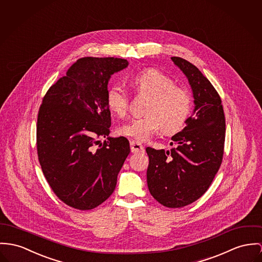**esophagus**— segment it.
<instances>
[{
  "label": "esophagus",
  "mask_w": 262,
  "mask_h": 262,
  "mask_svg": "<svg viewBox=\"0 0 262 262\" xmlns=\"http://www.w3.org/2000/svg\"><path fill=\"white\" fill-rule=\"evenodd\" d=\"M130 149H132V152L134 154H137V152H141L143 151V145L141 144L140 141H130Z\"/></svg>",
  "instance_id": "1"
}]
</instances>
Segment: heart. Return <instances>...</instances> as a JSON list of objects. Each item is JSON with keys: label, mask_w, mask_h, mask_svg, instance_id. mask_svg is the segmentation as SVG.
<instances>
[{"label": "heart", "mask_w": 262, "mask_h": 262, "mask_svg": "<svg viewBox=\"0 0 262 262\" xmlns=\"http://www.w3.org/2000/svg\"><path fill=\"white\" fill-rule=\"evenodd\" d=\"M130 84L142 96L150 100L145 114L147 116L133 119L121 124L120 135L138 141H146L162 128L165 134H171L182 127L192 106L189 92L155 69H147L130 78ZM106 103L110 111L123 117L128 106V96L120 84H113L106 94Z\"/></svg>", "instance_id": "heart-1"}]
</instances>
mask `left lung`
Listing matches in <instances>:
<instances>
[{
    "mask_svg": "<svg viewBox=\"0 0 262 262\" xmlns=\"http://www.w3.org/2000/svg\"><path fill=\"white\" fill-rule=\"evenodd\" d=\"M188 80L194 107L170 150L146 147V181L150 194L166 207L177 208L199 200L220 169L225 139L222 100L211 82L191 62L172 57Z\"/></svg>",
    "mask_w": 262,
    "mask_h": 262,
    "instance_id": "left-lung-1",
    "label": "left lung"
}]
</instances>
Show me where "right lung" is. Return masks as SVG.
Here are the masks:
<instances>
[{"label": "right lung", "instance_id": "1", "mask_svg": "<svg viewBox=\"0 0 262 262\" xmlns=\"http://www.w3.org/2000/svg\"><path fill=\"white\" fill-rule=\"evenodd\" d=\"M127 66L118 58H81L42 100L37 123L41 170L56 195L74 208L88 210L106 201L129 155L124 137H108L106 103L111 77ZM100 137L108 141L97 147Z\"/></svg>", "mask_w": 262, "mask_h": 262}]
</instances>
